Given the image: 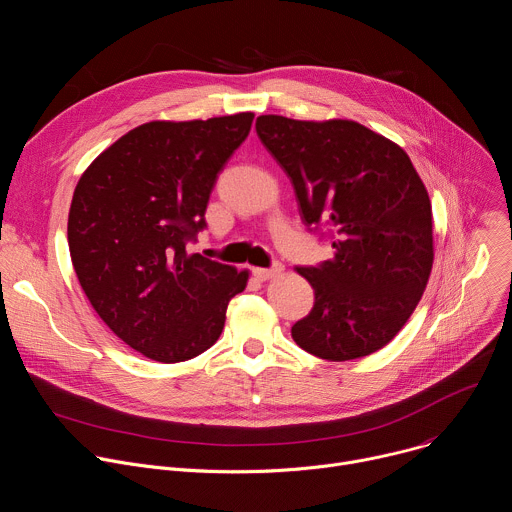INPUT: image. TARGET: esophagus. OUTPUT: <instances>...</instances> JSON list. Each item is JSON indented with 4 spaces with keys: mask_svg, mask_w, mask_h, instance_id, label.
Listing matches in <instances>:
<instances>
[{
    "mask_svg": "<svg viewBox=\"0 0 512 512\" xmlns=\"http://www.w3.org/2000/svg\"><path fill=\"white\" fill-rule=\"evenodd\" d=\"M281 271H283V265H279V263H277L275 267H271V269H263V267H257V269H253L255 277H257V279H261V281L273 279V277L281 275Z\"/></svg>",
    "mask_w": 512,
    "mask_h": 512,
    "instance_id": "obj_1",
    "label": "esophagus"
}]
</instances>
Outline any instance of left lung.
I'll return each instance as SVG.
<instances>
[{
    "instance_id": "1",
    "label": "left lung",
    "mask_w": 512,
    "mask_h": 512,
    "mask_svg": "<svg viewBox=\"0 0 512 512\" xmlns=\"http://www.w3.org/2000/svg\"><path fill=\"white\" fill-rule=\"evenodd\" d=\"M267 152L294 186L302 221L326 225L334 259L296 267L314 287L291 338L324 360L387 346L417 308L433 265L429 194L403 148L350 119L261 115Z\"/></svg>"
}]
</instances>
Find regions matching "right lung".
Instances as JSON below:
<instances>
[{
    "label": "right lung",
    "instance_id": "1",
    "mask_svg": "<svg viewBox=\"0 0 512 512\" xmlns=\"http://www.w3.org/2000/svg\"><path fill=\"white\" fill-rule=\"evenodd\" d=\"M253 113L143 123L83 172L68 210L72 267L99 318L127 346L182 362L221 336L249 271L188 255Z\"/></svg>",
    "mask_w": 512,
    "mask_h": 512
}]
</instances>
